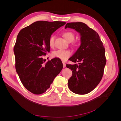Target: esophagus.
<instances>
[{"mask_svg":"<svg viewBox=\"0 0 121 121\" xmlns=\"http://www.w3.org/2000/svg\"><path fill=\"white\" fill-rule=\"evenodd\" d=\"M63 67L65 68V62H63Z\"/></svg>","mask_w":121,"mask_h":121,"instance_id":"obj_1","label":"esophagus"}]
</instances>
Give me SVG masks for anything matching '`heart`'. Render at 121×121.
<instances>
[{
	"mask_svg": "<svg viewBox=\"0 0 121 121\" xmlns=\"http://www.w3.org/2000/svg\"><path fill=\"white\" fill-rule=\"evenodd\" d=\"M64 36L68 42H72L75 38V35L73 32L71 31L65 32L64 33ZM54 36H52L49 39V44L50 46L52 47L54 45ZM71 56V52L69 50L58 49L52 52V56L54 57H56L59 59L65 60Z\"/></svg>",
	"mask_w": 121,
	"mask_h": 121,
	"instance_id": "obj_1",
	"label": "heart"
}]
</instances>
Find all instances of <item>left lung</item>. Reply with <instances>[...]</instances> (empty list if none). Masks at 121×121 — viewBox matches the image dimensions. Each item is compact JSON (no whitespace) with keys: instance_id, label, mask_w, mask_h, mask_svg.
<instances>
[{"instance_id":"1","label":"left lung","mask_w":121,"mask_h":121,"mask_svg":"<svg viewBox=\"0 0 121 121\" xmlns=\"http://www.w3.org/2000/svg\"><path fill=\"white\" fill-rule=\"evenodd\" d=\"M69 28L79 32L81 45L69 60L79 65H66L72 70V76L68 80V87L78 94L90 92L99 83L106 64L105 49L97 33L82 22L69 23L65 29Z\"/></svg>"}]
</instances>
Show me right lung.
Here are the masks:
<instances>
[{
  "label": "right lung",
  "instance_id": "1",
  "mask_svg": "<svg viewBox=\"0 0 121 121\" xmlns=\"http://www.w3.org/2000/svg\"><path fill=\"white\" fill-rule=\"evenodd\" d=\"M65 23L37 21L22 29L17 36L13 48L16 69L24 86L32 93H44L63 69L59 58L55 57L44 64L43 56L50 52L51 35Z\"/></svg>",
  "mask_w": 121,
  "mask_h": 121
}]
</instances>
